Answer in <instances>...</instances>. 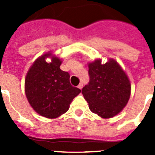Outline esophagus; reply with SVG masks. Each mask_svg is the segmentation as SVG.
<instances>
[{
	"mask_svg": "<svg viewBox=\"0 0 155 155\" xmlns=\"http://www.w3.org/2000/svg\"><path fill=\"white\" fill-rule=\"evenodd\" d=\"M78 87L79 89L81 90L82 87H83V84H82V83H80V84H78Z\"/></svg>",
	"mask_w": 155,
	"mask_h": 155,
	"instance_id": "1",
	"label": "esophagus"
}]
</instances>
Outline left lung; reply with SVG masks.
<instances>
[{
	"instance_id": "left-lung-1",
	"label": "left lung",
	"mask_w": 155,
	"mask_h": 155,
	"mask_svg": "<svg viewBox=\"0 0 155 155\" xmlns=\"http://www.w3.org/2000/svg\"><path fill=\"white\" fill-rule=\"evenodd\" d=\"M90 81L82 88V94L93 113L103 119H109L123 110L131 93L128 76L114 59L102 64L101 59L90 62Z\"/></svg>"
}]
</instances>
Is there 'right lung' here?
Segmentation results:
<instances>
[{"mask_svg": "<svg viewBox=\"0 0 155 155\" xmlns=\"http://www.w3.org/2000/svg\"><path fill=\"white\" fill-rule=\"evenodd\" d=\"M51 61L47 62L46 59ZM62 60L51 51L34 61L25 79V92L31 108L40 116L56 119L69 109L81 90L70 83V74L61 70Z\"/></svg>", "mask_w": 155, "mask_h": 155, "instance_id": "1", "label": "right lung"}]
</instances>
